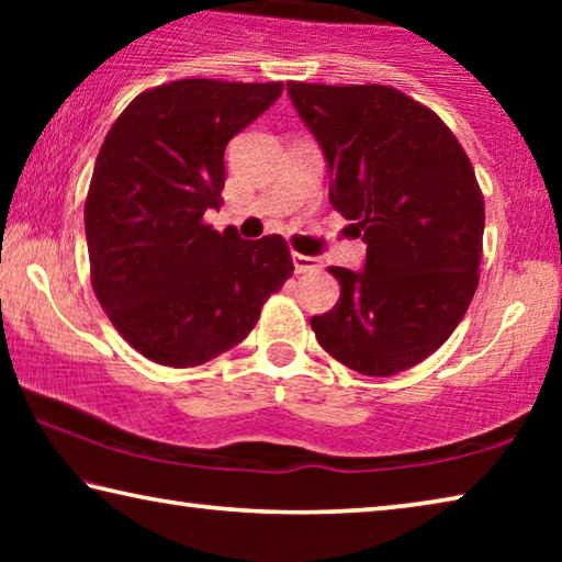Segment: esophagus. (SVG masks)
Returning <instances> with one entry per match:
<instances>
[{"label": "esophagus", "mask_w": 562, "mask_h": 562, "mask_svg": "<svg viewBox=\"0 0 562 562\" xmlns=\"http://www.w3.org/2000/svg\"><path fill=\"white\" fill-rule=\"evenodd\" d=\"M292 262H294V272H317L319 270V262L315 258H310V255L292 252Z\"/></svg>", "instance_id": "1"}]
</instances>
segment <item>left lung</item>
Masks as SVG:
<instances>
[{
	"label": "left lung",
	"mask_w": 562,
	"mask_h": 562,
	"mask_svg": "<svg viewBox=\"0 0 562 562\" xmlns=\"http://www.w3.org/2000/svg\"><path fill=\"white\" fill-rule=\"evenodd\" d=\"M329 168V203L367 243L364 270L329 268L339 302L312 317L325 351L367 376L431 357L479 288L486 207L451 128L382 83L290 81Z\"/></svg>",
	"instance_id": "1"
}]
</instances>
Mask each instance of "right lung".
Here are the masks:
<instances>
[{
	"instance_id": "right-lung-1",
	"label": "right lung",
	"mask_w": 562,
	"mask_h": 562,
	"mask_svg": "<svg viewBox=\"0 0 562 562\" xmlns=\"http://www.w3.org/2000/svg\"><path fill=\"white\" fill-rule=\"evenodd\" d=\"M280 93L282 81H170L138 93L103 138L83 207L91 284L150 361L188 369L240 345L292 278L282 235L243 240L203 223L223 203L225 146Z\"/></svg>"
}]
</instances>
